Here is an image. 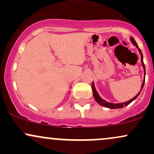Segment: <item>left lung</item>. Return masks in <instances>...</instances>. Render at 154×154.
Wrapping results in <instances>:
<instances>
[{
  "instance_id": "1",
  "label": "left lung",
  "mask_w": 154,
  "mask_h": 154,
  "mask_svg": "<svg viewBox=\"0 0 154 154\" xmlns=\"http://www.w3.org/2000/svg\"><path fill=\"white\" fill-rule=\"evenodd\" d=\"M130 40H131L132 43H133V45H135L136 48L138 49L140 54L141 62H142L143 67V69H144L145 75H146V68H145V64L143 63V54H142V52H141V50L140 49V48L138 47V45H137V43H136L135 40H134L133 38H130ZM144 83H145V79H144L143 82V84H142V86H141V90H142L143 88ZM92 90H93V97L95 98V100H96V101L98 102V103H99L100 106H104V107H106V108H109V109H121V108H123L124 106H126L129 105V104L131 103V102L133 101V100H135L137 96H138L140 93V92H139V93H137V95H135L133 98H132L131 100H130L128 102H125V103H109V102L106 101V100H103L101 98H100V97L99 96V95H98V93H97L96 90H95V86H94V83L93 82L92 83Z\"/></svg>"
}]
</instances>
